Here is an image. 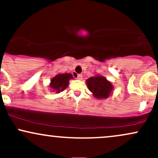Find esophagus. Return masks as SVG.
<instances>
[{
  "mask_svg": "<svg viewBox=\"0 0 158 158\" xmlns=\"http://www.w3.org/2000/svg\"><path fill=\"white\" fill-rule=\"evenodd\" d=\"M77 79H79V80H81L82 79V75L81 74H77Z\"/></svg>",
  "mask_w": 158,
  "mask_h": 158,
  "instance_id": "obj_1",
  "label": "esophagus"
}]
</instances>
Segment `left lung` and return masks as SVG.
Returning a JSON list of instances; mask_svg holds the SVG:
<instances>
[{
	"label": "left lung",
	"instance_id": "8db88e82",
	"mask_svg": "<svg viewBox=\"0 0 158 158\" xmlns=\"http://www.w3.org/2000/svg\"><path fill=\"white\" fill-rule=\"evenodd\" d=\"M88 88L97 99H107L111 94L114 87L104 77L96 76L86 80Z\"/></svg>",
	"mask_w": 158,
	"mask_h": 158
}]
</instances>
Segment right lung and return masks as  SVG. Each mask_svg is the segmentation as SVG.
<instances>
[{
    "label": "right lung",
    "mask_w": 158,
    "mask_h": 158,
    "mask_svg": "<svg viewBox=\"0 0 158 158\" xmlns=\"http://www.w3.org/2000/svg\"><path fill=\"white\" fill-rule=\"evenodd\" d=\"M73 76L70 73L57 74L51 79L50 87L52 90L56 93H60L68 88L70 79H73Z\"/></svg>",
    "instance_id": "right-lung-1"
}]
</instances>
